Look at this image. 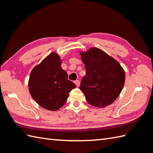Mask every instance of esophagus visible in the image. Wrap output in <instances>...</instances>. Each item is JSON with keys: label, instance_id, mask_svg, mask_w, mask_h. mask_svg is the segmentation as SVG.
Masks as SVG:
<instances>
[{"label": "esophagus", "instance_id": "1", "mask_svg": "<svg viewBox=\"0 0 153 153\" xmlns=\"http://www.w3.org/2000/svg\"><path fill=\"white\" fill-rule=\"evenodd\" d=\"M74 83H75V84H76L77 87H79V80H76L74 82Z\"/></svg>", "mask_w": 153, "mask_h": 153}]
</instances>
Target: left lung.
I'll list each match as a JSON object with an SVG mask.
<instances>
[{
	"instance_id": "obj_1",
	"label": "left lung",
	"mask_w": 153,
	"mask_h": 153,
	"mask_svg": "<svg viewBox=\"0 0 153 153\" xmlns=\"http://www.w3.org/2000/svg\"><path fill=\"white\" fill-rule=\"evenodd\" d=\"M86 75L79 89L91 105L105 107L112 104L121 93L125 72L120 64L102 50L91 48L80 53Z\"/></svg>"
}]
</instances>
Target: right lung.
Listing matches in <instances>:
<instances>
[{
	"label": "right lung",
	"instance_id": "right-lung-1",
	"mask_svg": "<svg viewBox=\"0 0 153 153\" xmlns=\"http://www.w3.org/2000/svg\"><path fill=\"white\" fill-rule=\"evenodd\" d=\"M60 56L52 53L32 70L28 86L35 101L51 111L60 108L69 93L76 85L68 79V74L61 68Z\"/></svg>",
	"mask_w": 153,
	"mask_h": 153
}]
</instances>
